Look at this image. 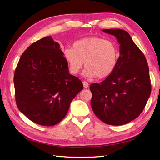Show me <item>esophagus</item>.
Instances as JSON below:
<instances>
[{"instance_id": "1", "label": "esophagus", "mask_w": 160, "mask_h": 160, "mask_svg": "<svg viewBox=\"0 0 160 160\" xmlns=\"http://www.w3.org/2000/svg\"><path fill=\"white\" fill-rule=\"evenodd\" d=\"M83 87L85 88H88V86H89V85H88V83L87 82V81H85L83 82Z\"/></svg>"}]
</instances>
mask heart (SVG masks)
<instances>
[{
    "instance_id": "1",
    "label": "heart",
    "mask_w": 160,
    "mask_h": 160,
    "mask_svg": "<svg viewBox=\"0 0 160 160\" xmlns=\"http://www.w3.org/2000/svg\"><path fill=\"white\" fill-rule=\"evenodd\" d=\"M63 58L68 63L72 74L79 73L83 67V75L98 79L108 77L118 64L119 52L113 42L98 37H88L76 41L73 48L63 51Z\"/></svg>"
}]
</instances>
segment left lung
<instances>
[{
    "label": "left lung",
    "mask_w": 160,
    "mask_h": 160,
    "mask_svg": "<svg viewBox=\"0 0 160 160\" xmlns=\"http://www.w3.org/2000/svg\"><path fill=\"white\" fill-rule=\"evenodd\" d=\"M114 35L120 44L115 70L101 83L90 85L91 106L101 121L122 125L139 116L151 92L147 59L130 35L120 29H103Z\"/></svg>",
    "instance_id": "obj_1"
}]
</instances>
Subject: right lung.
Masks as SVG:
<instances>
[{
  "label": "right lung",
  "mask_w": 160,
  "mask_h": 160,
  "mask_svg": "<svg viewBox=\"0 0 160 160\" xmlns=\"http://www.w3.org/2000/svg\"><path fill=\"white\" fill-rule=\"evenodd\" d=\"M13 82L18 108L43 126L61 121L83 88L79 78L69 73L59 44L51 36L34 42L22 53Z\"/></svg>",
  "instance_id": "add662e5"
}]
</instances>
